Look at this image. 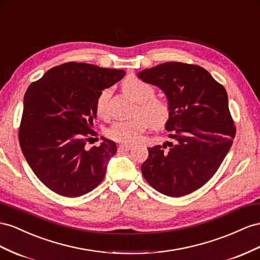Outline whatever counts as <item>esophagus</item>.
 <instances>
[{
  "mask_svg": "<svg viewBox=\"0 0 260 260\" xmlns=\"http://www.w3.org/2000/svg\"><path fill=\"white\" fill-rule=\"evenodd\" d=\"M132 149V145H129V144H120L119 145V150H121V151H130Z\"/></svg>",
  "mask_w": 260,
  "mask_h": 260,
  "instance_id": "esophagus-1",
  "label": "esophagus"
}]
</instances>
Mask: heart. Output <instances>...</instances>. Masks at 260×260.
<instances>
[{
  "instance_id": "heart-1",
  "label": "heart",
  "mask_w": 260,
  "mask_h": 260,
  "mask_svg": "<svg viewBox=\"0 0 260 260\" xmlns=\"http://www.w3.org/2000/svg\"><path fill=\"white\" fill-rule=\"evenodd\" d=\"M121 87L132 101L139 103V113L142 116L130 120L115 121L107 130V136L110 139L118 142L135 143L139 141L149 125L153 129H162L167 123L171 117L170 104L160 98L153 97L154 88L150 84L131 76L122 83ZM110 95V88H105L98 94L95 102V111L98 117H107Z\"/></svg>"
}]
</instances>
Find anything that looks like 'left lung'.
Here are the masks:
<instances>
[{
	"label": "left lung",
	"instance_id": "left-lung-1",
	"mask_svg": "<svg viewBox=\"0 0 260 260\" xmlns=\"http://www.w3.org/2000/svg\"><path fill=\"white\" fill-rule=\"evenodd\" d=\"M137 75L162 89L171 107L165 128L173 142L147 147L143 177L168 197L191 193L212 178L232 146L236 128L226 90L206 69L188 63L166 62Z\"/></svg>",
	"mask_w": 260,
	"mask_h": 260
}]
</instances>
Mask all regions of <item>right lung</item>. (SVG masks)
I'll list each match as a JSON object with an SVG mask.
<instances>
[{"label": "right lung", "mask_w": 260, "mask_h": 260, "mask_svg": "<svg viewBox=\"0 0 260 260\" xmlns=\"http://www.w3.org/2000/svg\"><path fill=\"white\" fill-rule=\"evenodd\" d=\"M124 74L123 70L67 62L49 70L26 90L20 149L35 175L53 192L80 197L104 179L116 143L103 138L101 145L86 144L97 135L93 120L98 94Z\"/></svg>", "instance_id": "add662e5"}]
</instances>
